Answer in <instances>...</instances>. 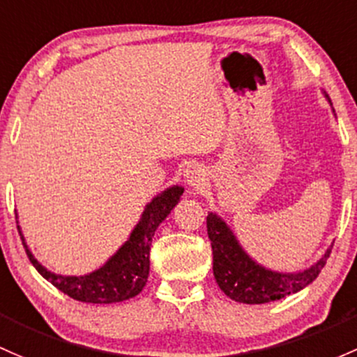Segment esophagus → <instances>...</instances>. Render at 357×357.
I'll use <instances>...</instances> for the list:
<instances>
[{
  "label": "esophagus",
  "mask_w": 357,
  "mask_h": 357,
  "mask_svg": "<svg viewBox=\"0 0 357 357\" xmlns=\"http://www.w3.org/2000/svg\"><path fill=\"white\" fill-rule=\"evenodd\" d=\"M185 179L190 186L198 188V186L205 181V169L198 166V164H190V166L185 169Z\"/></svg>",
  "instance_id": "34e87169"
}]
</instances>
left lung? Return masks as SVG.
<instances>
[{
  "instance_id": "left-lung-1",
  "label": "left lung",
  "mask_w": 357,
  "mask_h": 357,
  "mask_svg": "<svg viewBox=\"0 0 357 357\" xmlns=\"http://www.w3.org/2000/svg\"><path fill=\"white\" fill-rule=\"evenodd\" d=\"M207 232L213 255V277L220 291L232 301L264 305L305 289L327 264L332 246L313 267L296 273H280L261 267L239 246L227 224L217 213H208Z\"/></svg>"
}]
</instances>
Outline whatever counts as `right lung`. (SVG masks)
<instances>
[{
  "label": "right lung",
  "mask_w": 357,
  "mask_h": 357,
  "mask_svg": "<svg viewBox=\"0 0 357 357\" xmlns=\"http://www.w3.org/2000/svg\"><path fill=\"white\" fill-rule=\"evenodd\" d=\"M181 186H172L153 198L142 213L140 222L130 234V239L125 243L114 255L96 272L82 277H65L56 275L44 268L39 261L33 258L30 250L25 245L20 227L18 232L22 236L25 251L30 264L36 267L37 272L50 280L54 287L68 294L77 301L93 303V305H109V303L126 301L140 294L142 289L147 284L150 270V245L155 234L159 224L171 213L183 195Z\"/></svg>",
  "instance_id": "add662e5"
}]
</instances>
